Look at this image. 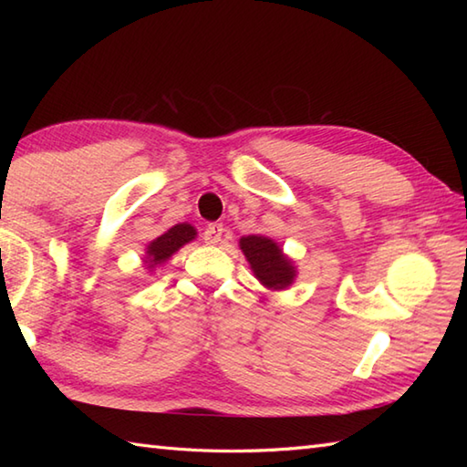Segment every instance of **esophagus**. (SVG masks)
Listing matches in <instances>:
<instances>
[{"instance_id":"obj_1","label":"esophagus","mask_w":467,"mask_h":467,"mask_svg":"<svg viewBox=\"0 0 467 467\" xmlns=\"http://www.w3.org/2000/svg\"><path fill=\"white\" fill-rule=\"evenodd\" d=\"M223 233H224L223 224H218V223L208 224L204 228V243L206 244H218V243H221V239H223Z\"/></svg>"}]
</instances>
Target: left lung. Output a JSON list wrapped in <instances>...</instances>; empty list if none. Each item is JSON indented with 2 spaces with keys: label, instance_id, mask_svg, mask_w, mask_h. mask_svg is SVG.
Segmentation results:
<instances>
[{
  "label": "left lung",
  "instance_id": "8db88e82",
  "mask_svg": "<svg viewBox=\"0 0 467 467\" xmlns=\"http://www.w3.org/2000/svg\"><path fill=\"white\" fill-rule=\"evenodd\" d=\"M244 259L249 261L254 279L269 291H285L296 279V266L283 246L265 234L241 236L239 241Z\"/></svg>",
  "mask_w": 467,
  "mask_h": 467
}]
</instances>
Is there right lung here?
Here are the masks:
<instances>
[{"mask_svg":"<svg viewBox=\"0 0 467 467\" xmlns=\"http://www.w3.org/2000/svg\"><path fill=\"white\" fill-rule=\"evenodd\" d=\"M196 236V228L188 223H178L168 228L161 236H156L154 241L146 244L142 259L146 271H154L156 266H162L166 261H171L172 254L181 251L184 244L192 243Z\"/></svg>","mask_w":467,"mask_h":467,"instance_id":"obj_1","label":"right lung"}]
</instances>
